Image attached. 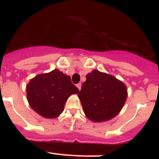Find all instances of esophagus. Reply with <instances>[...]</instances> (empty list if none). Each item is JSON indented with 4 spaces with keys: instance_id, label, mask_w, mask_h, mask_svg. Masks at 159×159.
<instances>
[{
    "instance_id": "obj_1",
    "label": "esophagus",
    "mask_w": 159,
    "mask_h": 159,
    "mask_svg": "<svg viewBox=\"0 0 159 159\" xmlns=\"http://www.w3.org/2000/svg\"><path fill=\"white\" fill-rule=\"evenodd\" d=\"M76 86H77V88H78V89H79V90H80V89H81V84H80V83H79V84H77Z\"/></svg>"
}]
</instances>
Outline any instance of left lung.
Listing matches in <instances>:
<instances>
[{"label":"left lung","mask_w":159,"mask_h":159,"mask_svg":"<svg viewBox=\"0 0 159 159\" xmlns=\"http://www.w3.org/2000/svg\"><path fill=\"white\" fill-rule=\"evenodd\" d=\"M78 96L88 119L98 123L110 120L120 112L128 90L113 75L93 70L87 74Z\"/></svg>","instance_id":"left-lung-1"}]
</instances>
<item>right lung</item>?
Wrapping results in <instances>:
<instances>
[{
	"instance_id": "obj_1",
	"label": "right lung",
	"mask_w": 159,
	"mask_h": 159,
	"mask_svg": "<svg viewBox=\"0 0 159 159\" xmlns=\"http://www.w3.org/2000/svg\"><path fill=\"white\" fill-rule=\"evenodd\" d=\"M79 93L69 75L57 69L31 79L27 85L30 106L42 117L54 119L64 110L66 102L71 94Z\"/></svg>"
}]
</instances>
